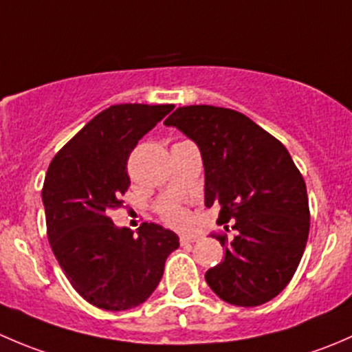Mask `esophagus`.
<instances>
[{
  "instance_id": "esophagus-1",
  "label": "esophagus",
  "mask_w": 352,
  "mask_h": 352,
  "mask_svg": "<svg viewBox=\"0 0 352 352\" xmlns=\"http://www.w3.org/2000/svg\"><path fill=\"white\" fill-rule=\"evenodd\" d=\"M199 236L197 235H182L180 236V245H189L197 242Z\"/></svg>"
}]
</instances>
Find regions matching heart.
Instances as JSON below:
<instances>
[{
  "mask_svg": "<svg viewBox=\"0 0 352 352\" xmlns=\"http://www.w3.org/2000/svg\"><path fill=\"white\" fill-rule=\"evenodd\" d=\"M163 218H165L166 223L173 226H179V228H184L189 223V212L186 209L179 208V206H168V208L163 211Z\"/></svg>",
  "mask_w": 352,
  "mask_h": 352,
  "instance_id": "b5f03b06",
  "label": "heart"
}]
</instances>
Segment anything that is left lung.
I'll return each instance as SVG.
<instances>
[{
	"label": "left lung",
	"mask_w": 352,
	"mask_h": 352,
	"mask_svg": "<svg viewBox=\"0 0 352 352\" xmlns=\"http://www.w3.org/2000/svg\"><path fill=\"white\" fill-rule=\"evenodd\" d=\"M165 126L197 144L206 208H219L218 221L235 230L230 242L216 235L225 257L206 283L235 307L267 303L291 281L307 247L310 209L300 170L281 141L236 110L179 107Z\"/></svg>",
	"instance_id": "obj_1"
}]
</instances>
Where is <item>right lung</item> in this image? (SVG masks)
<instances>
[{
    "mask_svg": "<svg viewBox=\"0 0 352 352\" xmlns=\"http://www.w3.org/2000/svg\"><path fill=\"white\" fill-rule=\"evenodd\" d=\"M173 105L120 104L95 116L52 158L42 189L47 239L67 281L102 310H129L158 286L179 236L143 223L138 236L110 212L129 189L127 160Z\"/></svg>",
    "mask_w": 352,
    "mask_h": 352,
    "instance_id": "1",
    "label": "right lung"
}]
</instances>
